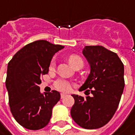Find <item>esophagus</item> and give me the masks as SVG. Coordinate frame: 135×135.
<instances>
[{
  "label": "esophagus",
  "mask_w": 135,
  "mask_h": 135,
  "mask_svg": "<svg viewBox=\"0 0 135 135\" xmlns=\"http://www.w3.org/2000/svg\"><path fill=\"white\" fill-rule=\"evenodd\" d=\"M66 96V94H63V93H61V94H60V97H61L62 99V98H64Z\"/></svg>",
  "instance_id": "obj_1"
}]
</instances>
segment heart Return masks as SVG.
Masks as SVG:
<instances>
[{
    "label": "heart",
    "mask_w": 135,
    "mask_h": 135,
    "mask_svg": "<svg viewBox=\"0 0 135 135\" xmlns=\"http://www.w3.org/2000/svg\"><path fill=\"white\" fill-rule=\"evenodd\" d=\"M68 60H69V63L71 64V66L75 69L79 66H81V65L83 66V60L78 55H75V54L70 55L69 56ZM54 65H55V62H54V60H53L50 62V68H54ZM54 88H56L58 91H62V92H69V91H71V89L73 88V84L68 80L59 79L54 81Z\"/></svg>",
    "instance_id": "1"
}]
</instances>
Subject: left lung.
Instances as JSON below:
<instances>
[{
	"mask_svg": "<svg viewBox=\"0 0 135 135\" xmlns=\"http://www.w3.org/2000/svg\"><path fill=\"white\" fill-rule=\"evenodd\" d=\"M83 54L91 72L80 91L91 97L73 94V120L83 128L96 129L107 124L119 107L125 87L124 65L118 55L102 46H85Z\"/></svg>",
	"mask_w": 135,
	"mask_h": 135,
	"instance_id": "8db88e82",
	"label": "left lung"
}]
</instances>
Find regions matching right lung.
Masks as SVG:
<instances>
[{
  "label": "right lung",
  "instance_id": "add662e5",
  "mask_svg": "<svg viewBox=\"0 0 135 135\" xmlns=\"http://www.w3.org/2000/svg\"><path fill=\"white\" fill-rule=\"evenodd\" d=\"M64 47L39 40L26 44L8 62L6 87L10 111L16 121L30 130L43 128L50 122L52 109L60 99L58 91L41 94V78L48 73L50 61Z\"/></svg>",
  "mask_w": 135,
  "mask_h": 135
}]
</instances>
